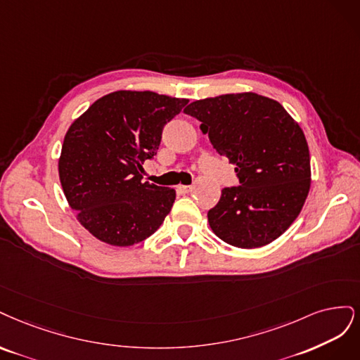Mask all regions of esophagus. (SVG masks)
Segmentation results:
<instances>
[{
  "mask_svg": "<svg viewBox=\"0 0 360 360\" xmlns=\"http://www.w3.org/2000/svg\"><path fill=\"white\" fill-rule=\"evenodd\" d=\"M176 190H178V193H181V194H187V193L191 191V187H190V185H178Z\"/></svg>",
  "mask_w": 360,
  "mask_h": 360,
  "instance_id": "1",
  "label": "esophagus"
}]
</instances>
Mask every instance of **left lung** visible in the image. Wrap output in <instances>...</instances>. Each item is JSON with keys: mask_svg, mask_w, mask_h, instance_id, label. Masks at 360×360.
Returning <instances> with one entry per match:
<instances>
[{"mask_svg": "<svg viewBox=\"0 0 360 360\" xmlns=\"http://www.w3.org/2000/svg\"><path fill=\"white\" fill-rule=\"evenodd\" d=\"M219 155L235 165L238 187L221 190L207 212L214 233L238 248L268 245L302 211L311 185L309 149L299 124L280 103L239 92L190 103Z\"/></svg>", "mask_w": 360, "mask_h": 360, "instance_id": "8db88e82", "label": "left lung"}]
</instances>
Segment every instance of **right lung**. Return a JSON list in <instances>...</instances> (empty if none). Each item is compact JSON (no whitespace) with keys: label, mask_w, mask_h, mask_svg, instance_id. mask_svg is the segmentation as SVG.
<instances>
[{"label":"right lung","mask_w":360,"mask_h":360,"mask_svg":"<svg viewBox=\"0 0 360 360\" xmlns=\"http://www.w3.org/2000/svg\"><path fill=\"white\" fill-rule=\"evenodd\" d=\"M187 103L153 91H115L70 125L58 172L68 205L92 236L130 247L163 224L176 191L142 182V165Z\"/></svg>","instance_id":"right-lung-1"}]
</instances>
